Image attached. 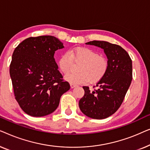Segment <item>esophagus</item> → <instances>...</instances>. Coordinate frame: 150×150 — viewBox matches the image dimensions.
Segmentation results:
<instances>
[{"instance_id":"esophagus-1","label":"esophagus","mask_w":150,"mask_h":150,"mask_svg":"<svg viewBox=\"0 0 150 150\" xmlns=\"http://www.w3.org/2000/svg\"><path fill=\"white\" fill-rule=\"evenodd\" d=\"M70 87H71V89H73V88H74V87H76V85H74V84H73V83H71L70 84Z\"/></svg>"}]
</instances>
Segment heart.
Instances as JSON below:
<instances>
[{"instance_id": "b5f03b06", "label": "heart", "mask_w": 150, "mask_h": 150, "mask_svg": "<svg viewBox=\"0 0 150 150\" xmlns=\"http://www.w3.org/2000/svg\"><path fill=\"white\" fill-rule=\"evenodd\" d=\"M72 61L81 63L78 67L79 72L71 73L65 76L67 81L73 84H85L90 81L96 83L105 76L108 69L107 59L88 48H74L60 57L59 67L64 74L72 69Z\"/></svg>"}]
</instances>
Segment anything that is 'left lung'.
<instances>
[{
	"mask_svg": "<svg viewBox=\"0 0 150 150\" xmlns=\"http://www.w3.org/2000/svg\"><path fill=\"white\" fill-rule=\"evenodd\" d=\"M101 48L108 59L106 74L96 84L98 89L90 91L83 87L85 95L79 108L90 118L102 120L115 113L123 102L132 79V63L128 52L120 46L105 41L86 43Z\"/></svg>",
	"mask_w": 150,
	"mask_h": 150,
	"instance_id": "obj_1",
	"label": "left lung"
}]
</instances>
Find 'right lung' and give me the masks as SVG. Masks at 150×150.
Masks as SVG:
<instances>
[{
  "label": "right lung",
  "instance_id": "obj_1",
  "mask_svg": "<svg viewBox=\"0 0 150 150\" xmlns=\"http://www.w3.org/2000/svg\"><path fill=\"white\" fill-rule=\"evenodd\" d=\"M64 48L51 35L28 38L16 47L9 73L16 100L23 111L33 117L52 113L61 96L70 89L55 62V51Z\"/></svg>",
  "mask_w": 150,
  "mask_h": 150
}]
</instances>
